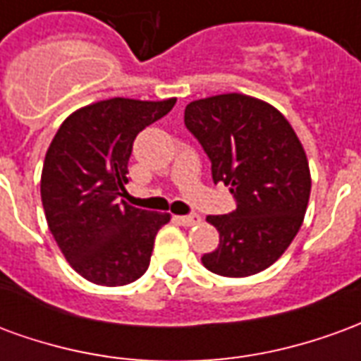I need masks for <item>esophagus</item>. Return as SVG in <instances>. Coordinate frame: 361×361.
I'll use <instances>...</instances> for the list:
<instances>
[{"mask_svg": "<svg viewBox=\"0 0 361 361\" xmlns=\"http://www.w3.org/2000/svg\"><path fill=\"white\" fill-rule=\"evenodd\" d=\"M173 220L181 226H195L201 222V216L199 214H185V216H173Z\"/></svg>", "mask_w": 361, "mask_h": 361, "instance_id": "1", "label": "esophagus"}]
</instances>
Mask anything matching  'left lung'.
<instances>
[{"instance_id": "1", "label": "left lung", "mask_w": 361, "mask_h": 361, "mask_svg": "<svg viewBox=\"0 0 361 361\" xmlns=\"http://www.w3.org/2000/svg\"><path fill=\"white\" fill-rule=\"evenodd\" d=\"M185 127L211 160L212 181L230 185L235 211L207 216L219 247L201 261L242 279L265 271L302 226L311 191L307 157L288 119L253 96H211L185 106Z\"/></svg>"}]
</instances>
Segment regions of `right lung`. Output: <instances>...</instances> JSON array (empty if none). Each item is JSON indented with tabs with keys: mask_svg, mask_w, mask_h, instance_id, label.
I'll return each instance as SVG.
<instances>
[{
	"mask_svg": "<svg viewBox=\"0 0 361 361\" xmlns=\"http://www.w3.org/2000/svg\"><path fill=\"white\" fill-rule=\"evenodd\" d=\"M176 98H110L73 111L46 152L42 207L69 265L102 286H123L149 269L166 212L123 201L127 162L137 135L172 110Z\"/></svg>",
	"mask_w": 361,
	"mask_h": 361,
	"instance_id": "right-lung-1",
	"label": "right lung"
}]
</instances>
